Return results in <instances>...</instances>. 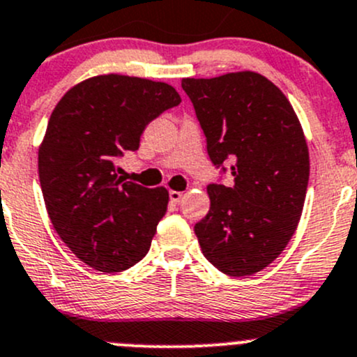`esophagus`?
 Returning <instances> with one entry per match:
<instances>
[{
  "label": "esophagus",
  "mask_w": 357,
  "mask_h": 357,
  "mask_svg": "<svg viewBox=\"0 0 357 357\" xmlns=\"http://www.w3.org/2000/svg\"><path fill=\"white\" fill-rule=\"evenodd\" d=\"M169 199H171L172 204H178V202H181V199H183V192L171 190V192H169Z\"/></svg>",
  "instance_id": "esophagus-1"
}]
</instances>
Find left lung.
<instances>
[{
	"label": "left lung",
	"mask_w": 357,
	"mask_h": 357,
	"mask_svg": "<svg viewBox=\"0 0 357 357\" xmlns=\"http://www.w3.org/2000/svg\"><path fill=\"white\" fill-rule=\"evenodd\" d=\"M215 165L231 158L235 185H208V214L195 225L202 254L229 276L271 264L301 221L309 150L289 98L252 70L185 77Z\"/></svg>",
	"instance_id": "left-lung-1"
}]
</instances>
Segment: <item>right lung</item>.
<instances>
[{"mask_svg": "<svg viewBox=\"0 0 357 357\" xmlns=\"http://www.w3.org/2000/svg\"><path fill=\"white\" fill-rule=\"evenodd\" d=\"M179 102L167 82L103 74L56 103L39 145V183L53 228L84 264L119 273L149 252L169 192L124 181L115 158L138 150L146 124Z\"/></svg>", "mask_w": 357, "mask_h": 357, "instance_id": "1", "label": "right lung"}]
</instances>
